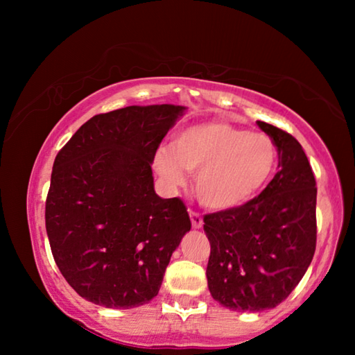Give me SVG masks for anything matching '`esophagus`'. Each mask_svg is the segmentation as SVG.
Here are the masks:
<instances>
[{
	"label": "esophagus",
	"mask_w": 355,
	"mask_h": 355,
	"mask_svg": "<svg viewBox=\"0 0 355 355\" xmlns=\"http://www.w3.org/2000/svg\"><path fill=\"white\" fill-rule=\"evenodd\" d=\"M189 216H191V224L194 228H200L203 225V219L200 213L194 211V209H189Z\"/></svg>",
	"instance_id": "esophagus-1"
}]
</instances>
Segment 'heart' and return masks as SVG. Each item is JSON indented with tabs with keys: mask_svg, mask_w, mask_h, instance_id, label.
<instances>
[{
	"mask_svg": "<svg viewBox=\"0 0 355 355\" xmlns=\"http://www.w3.org/2000/svg\"><path fill=\"white\" fill-rule=\"evenodd\" d=\"M279 150L264 133L219 122L191 125L161 148L155 167L169 183H183V169L197 173L196 194L202 205L228 209L243 205L274 175Z\"/></svg>",
	"mask_w": 355,
	"mask_h": 355,
	"instance_id": "b5f03b06",
	"label": "heart"
}]
</instances>
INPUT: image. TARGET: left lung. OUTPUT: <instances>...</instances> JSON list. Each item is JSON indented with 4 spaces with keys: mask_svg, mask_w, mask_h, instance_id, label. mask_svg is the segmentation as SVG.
Here are the masks:
<instances>
[{
    "mask_svg": "<svg viewBox=\"0 0 355 355\" xmlns=\"http://www.w3.org/2000/svg\"><path fill=\"white\" fill-rule=\"evenodd\" d=\"M279 150V172L244 205L203 216L211 244L213 299L235 311L277 307L304 277L316 249V180L296 137L257 122Z\"/></svg>",
    "mask_w": 355,
    "mask_h": 355,
    "instance_id": "8db88e82",
    "label": "left lung"
}]
</instances>
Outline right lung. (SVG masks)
Returning a JSON list of instances; mask_svg holds the SVG:
<instances>
[{
    "label": "right lung",
    "mask_w": 355,
    "mask_h": 355,
    "mask_svg": "<svg viewBox=\"0 0 355 355\" xmlns=\"http://www.w3.org/2000/svg\"><path fill=\"white\" fill-rule=\"evenodd\" d=\"M183 106H127L89 119L59 150L45 225L59 271L81 297L133 309L159 291L191 230L180 197L161 199L152 163Z\"/></svg>",
    "instance_id": "obj_1"
}]
</instances>
